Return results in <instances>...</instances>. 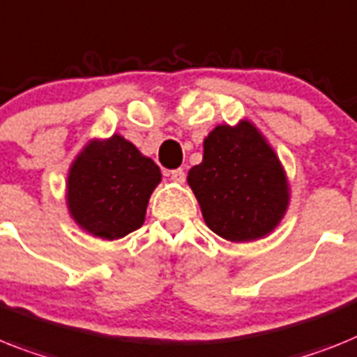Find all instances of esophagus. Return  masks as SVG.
Segmentation results:
<instances>
[{
	"instance_id": "obj_1",
	"label": "esophagus",
	"mask_w": 357,
	"mask_h": 357,
	"mask_svg": "<svg viewBox=\"0 0 357 357\" xmlns=\"http://www.w3.org/2000/svg\"><path fill=\"white\" fill-rule=\"evenodd\" d=\"M170 179L176 181V183H183L185 181V170L183 169H176L170 172Z\"/></svg>"
}]
</instances>
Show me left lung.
<instances>
[{"instance_id": "left-lung-1", "label": "left lung", "mask_w": 357, "mask_h": 357, "mask_svg": "<svg viewBox=\"0 0 357 357\" xmlns=\"http://www.w3.org/2000/svg\"><path fill=\"white\" fill-rule=\"evenodd\" d=\"M187 181L206 227L229 241L271 234L289 206V183L280 158L250 121L218 125L203 142V161Z\"/></svg>"}]
</instances>
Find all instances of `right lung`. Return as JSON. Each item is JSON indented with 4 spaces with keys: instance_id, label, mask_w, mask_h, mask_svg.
Returning a JSON list of instances; mask_svg holds the SVG:
<instances>
[{
    "instance_id": "1",
    "label": "right lung",
    "mask_w": 357,
    "mask_h": 357,
    "mask_svg": "<svg viewBox=\"0 0 357 357\" xmlns=\"http://www.w3.org/2000/svg\"><path fill=\"white\" fill-rule=\"evenodd\" d=\"M160 181V167L119 134L92 139L68 170V212L92 236L119 239L142 227Z\"/></svg>"
}]
</instances>
